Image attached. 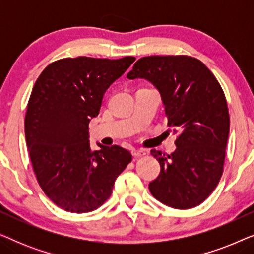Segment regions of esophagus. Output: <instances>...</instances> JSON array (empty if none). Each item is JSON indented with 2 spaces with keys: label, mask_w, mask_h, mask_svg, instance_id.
<instances>
[{
  "label": "esophagus",
  "mask_w": 254,
  "mask_h": 254,
  "mask_svg": "<svg viewBox=\"0 0 254 254\" xmlns=\"http://www.w3.org/2000/svg\"><path fill=\"white\" fill-rule=\"evenodd\" d=\"M147 152H145L144 149H131V155L134 156V157H142V156H144Z\"/></svg>",
  "instance_id": "esophagus-1"
}]
</instances>
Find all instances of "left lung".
Segmentation results:
<instances>
[{"mask_svg":"<svg viewBox=\"0 0 254 254\" xmlns=\"http://www.w3.org/2000/svg\"><path fill=\"white\" fill-rule=\"evenodd\" d=\"M127 78H143L161 95L168 126L178 134L171 155L152 149L161 173L149 184L158 201L176 209L199 206L220 182L230 129L223 90L209 69L185 55L145 57Z\"/></svg>","mask_w":254,"mask_h":254,"instance_id":"left-lung-1","label":"left lung"}]
</instances>
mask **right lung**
<instances>
[{"label":"right lung","mask_w":254,"mask_h":254,"mask_svg":"<svg viewBox=\"0 0 254 254\" xmlns=\"http://www.w3.org/2000/svg\"><path fill=\"white\" fill-rule=\"evenodd\" d=\"M135 61L78 57L55 61L38 77L25 116V137L38 183L62 209L89 213L109 199L117 177L131 161L119 145L97 143L89 123L104 93Z\"/></svg>","instance_id":"add662e5"}]
</instances>
